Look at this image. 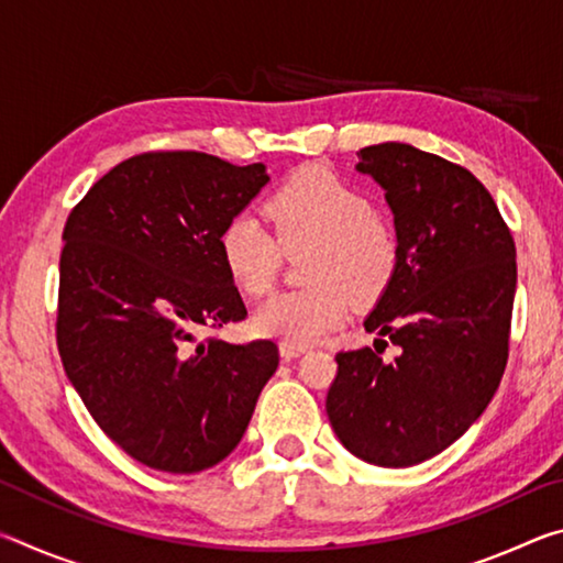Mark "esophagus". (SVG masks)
Instances as JSON below:
<instances>
[{"instance_id":"34e87169","label":"esophagus","mask_w":563,"mask_h":563,"mask_svg":"<svg viewBox=\"0 0 563 563\" xmlns=\"http://www.w3.org/2000/svg\"><path fill=\"white\" fill-rule=\"evenodd\" d=\"M302 352H308V345H295V342H280V355H283V360L300 357Z\"/></svg>"}]
</instances>
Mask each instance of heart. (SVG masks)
<instances>
[{"mask_svg":"<svg viewBox=\"0 0 563 563\" xmlns=\"http://www.w3.org/2000/svg\"><path fill=\"white\" fill-rule=\"evenodd\" d=\"M263 228L235 216L218 235L228 278L253 300L278 283L283 255H300L310 285L280 292L255 312L253 330L295 345H310L350 316L352 302L373 305L389 290L399 268V238L375 211L367 194L328 168L290 174L265 198Z\"/></svg>","mask_w":563,"mask_h":563,"instance_id":"b5f03b06","label":"heart"}]
</instances>
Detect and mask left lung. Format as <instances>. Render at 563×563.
<instances>
[{
  "instance_id": "left-lung-1",
  "label": "left lung",
  "mask_w": 563,
  "mask_h": 563,
  "mask_svg": "<svg viewBox=\"0 0 563 563\" xmlns=\"http://www.w3.org/2000/svg\"><path fill=\"white\" fill-rule=\"evenodd\" d=\"M357 154L362 174L385 188L399 238L397 275L365 330L399 355L383 362L377 347L340 350L325 409L360 460L412 466L460 440L497 393L517 247L492 194L464 166L409 144Z\"/></svg>"
}]
</instances>
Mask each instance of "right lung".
I'll return each mask as SVG.
<instances>
[{
	"instance_id": "right-lung-1",
	"label": "right lung",
	"mask_w": 563,
	"mask_h": 563,
	"mask_svg": "<svg viewBox=\"0 0 563 563\" xmlns=\"http://www.w3.org/2000/svg\"><path fill=\"white\" fill-rule=\"evenodd\" d=\"M265 184L263 164L146 151L66 218L62 365L103 434L151 470L194 474L225 460L278 367L273 340L218 338L247 316L218 235Z\"/></svg>"
}]
</instances>
